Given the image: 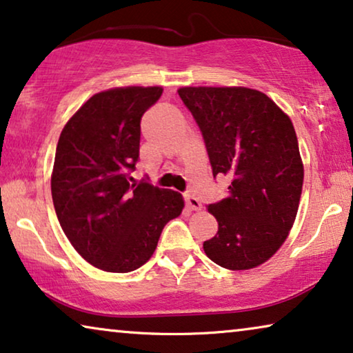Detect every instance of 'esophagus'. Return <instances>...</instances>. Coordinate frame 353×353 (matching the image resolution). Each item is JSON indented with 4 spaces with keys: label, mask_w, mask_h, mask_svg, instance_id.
I'll return each instance as SVG.
<instances>
[{
    "label": "esophagus",
    "mask_w": 353,
    "mask_h": 353,
    "mask_svg": "<svg viewBox=\"0 0 353 353\" xmlns=\"http://www.w3.org/2000/svg\"><path fill=\"white\" fill-rule=\"evenodd\" d=\"M183 200H185L187 206L190 208V210H195V211L201 210V203H200V200H198L195 195H193V193H190V192L183 193Z\"/></svg>",
    "instance_id": "34e87169"
}]
</instances>
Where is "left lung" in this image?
<instances>
[{
  "mask_svg": "<svg viewBox=\"0 0 353 353\" xmlns=\"http://www.w3.org/2000/svg\"><path fill=\"white\" fill-rule=\"evenodd\" d=\"M177 92L200 128L212 176L230 181L227 198L208 206L219 230L203 250L224 269L264 264L285 243L299 208L304 168L294 126L256 89Z\"/></svg>",
  "mask_w": 353,
  "mask_h": 353,
  "instance_id": "obj_1",
  "label": "left lung"
}]
</instances>
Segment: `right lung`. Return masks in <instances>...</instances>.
I'll list each match as a JSON object with an SVG mask.
<instances>
[{
	"mask_svg": "<svg viewBox=\"0 0 353 353\" xmlns=\"http://www.w3.org/2000/svg\"><path fill=\"white\" fill-rule=\"evenodd\" d=\"M161 88H117L89 99L59 137L51 177L57 219L73 248L97 269L126 274L150 259L182 195L134 183L142 115Z\"/></svg>",
	"mask_w": 353,
	"mask_h": 353,
	"instance_id": "1",
	"label": "right lung"
}]
</instances>
